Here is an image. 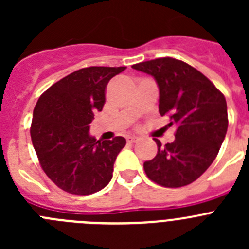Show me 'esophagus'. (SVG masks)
I'll return each mask as SVG.
<instances>
[{
	"mask_svg": "<svg viewBox=\"0 0 249 249\" xmlns=\"http://www.w3.org/2000/svg\"><path fill=\"white\" fill-rule=\"evenodd\" d=\"M138 141H140V138L135 137V136H131V137L127 138V142H128V143H137Z\"/></svg>",
	"mask_w": 249,
	"mask_h": 249,
	"instance_id": "obj_1",
	"label": "esophagus"
}]
</instances>
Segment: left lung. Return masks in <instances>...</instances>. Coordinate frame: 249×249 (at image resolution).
Segmentation results:
<instances>
[{"instance_id":"1","label":"left lung","mask_w":249,"mask_h":249,"mask_svg":"<svg viewBox=\"0 0 249 249\" xmlns=\"http://www.w3.org/2000/svg\"><path fill=\"white\" fill-rule=\"evenodd\" d=\"M151 74L160 89V116L177 131L172 143L158 140L156 157L143 163L151 181L168 188L192 183L218 155L228 128L227 102L219 89L188 63L163 57L133 65Z\"/></svg>"}]
</instances>
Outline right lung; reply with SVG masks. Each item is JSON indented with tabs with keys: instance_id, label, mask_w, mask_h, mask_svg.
Listing matches in <instances>:
<instances>
[{
	"instance_id": "1",
	"label": "right lung",
	"mask_w": 249,
	"mask_h": 249,
	"mask_svg": "<svg viewBox=\"0 0 249 249\" xmlns=\"http://www.w3.org/2000/svg\"><path fill=\"white\" fill-rule=\"evenodd\" d=\"M126 67H87L52 85L34 109L31 138L51 181L71 195H92L112 179L123 137L97 141L89 135L94 112L102 111L105 89Z\"/></svg>"
}]
</instances>
